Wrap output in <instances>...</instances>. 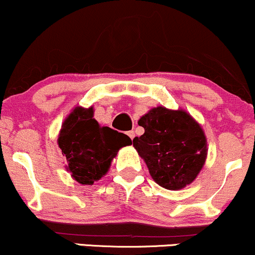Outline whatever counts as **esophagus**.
I'll return each mask as SVG.
<instances>
[{
	"label": "esophagus",
	"mask_w": 255,
	"mask_h": 255,
	"mask_svg": "<svg viewBox=\"0 0 255 255\" xmlns=\"http://www.w3.org/2000/svg\"><path fill=\"white\" fill-rule=\"evenodd\" d=\"M128 137H130V138L131 139H133V138H135V131H132V130H131V131H128Z\"/></svg>",
	"instance_id": "esophagus-1"
}]
</instances>
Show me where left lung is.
I'll return each instance as SVG.
<instances>
[{
	"label": "left lung",
	"mask_w": 255,
	"mask_h": 255,
	"mask_svg": "<svg viewBox=\"0 0 255 255\" xmlns=\"http://www.w3.org/2000/svg\"><path fill=\"white\" fill-rule=\"evenodd\" d=\"M144 133L133 147L144 159L150 176L170 190L190 184L205 164L207 143L201 127L184 111L150 110L138 120Z\"/></svg>",
	"instance_id": "obj_1"
}]
</instances>
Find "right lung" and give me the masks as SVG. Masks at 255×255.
Wrapping results in <instances>:
<instances>
[{"instance_id": "obj_1", "label": "right lung", "mask_w": 255, "mask_h": 255, "mask_svg": "<svg viewBox=\"0 0 255 255\" xmlns=\"http://www.w3.org/2000/svg\"><path fill=\"white\" fill-rule=\"evenodd\" d=\"M93 114V108L77 107L62 124L58 139L67 170L81 184H93L101 178L120 148L132 143L125 133L100 127Z\"/></svg>"}]
</instances>
